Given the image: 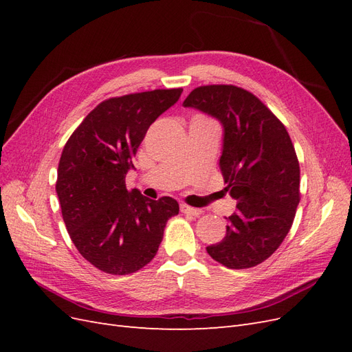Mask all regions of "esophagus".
I'll return each instance as SVG.
<instances>
[{"label": "esophagus", "mask_w": 352, "mask_h": 352, "mask_svg": "<svg viewBox=\"0 0 352 352\" xmlns=\"http://www.w3.org/2000/svg\"><path fill=\"white\" fill-rule=\"evenodd\" d=\"M180 211L185 212V214H190V216H199L202 212L199 208H194V207L186 206V204H180Z\"/></svg>", "instance_id": "obj_1"}]
</instances>
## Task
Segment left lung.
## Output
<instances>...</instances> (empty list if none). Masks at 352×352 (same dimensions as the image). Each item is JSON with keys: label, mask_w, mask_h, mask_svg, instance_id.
Instances as JSON below:
<instances>
[{"label": "left lung", "mask_w": 352, "mask_h": 352, "mask_svg": "<svg viewBox=\"0 0 352 352\" xmlns=\"http://www.w3.org/2000/svg\"><path fill=\"white\" fill-rule=\"evenodd\" d=\"M184 107L220 122V172L238 202L226 217V236L207 252L229 269L254 267L280 247L300 204V163L289 133L255 95L233 85L195 88Z\"/></svg>", "instance_id": "8db88e82"}]
</instances>
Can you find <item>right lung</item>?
<instances>
[{
    "label": "right lung",
    "mask_w": 352,
    "mask_h": 352,
    "mask_svg": "<svg viewBox=\"0 0 352 352\" xmlns=\"http://www.w3.org/2000/svg\"><path fill=\"white\" fill-rule=\"evenodd\" d=\"M177 89H155L98 104L69 138L56 190L70 239L85 260L110 274L135 273L150 263L177 201L126 189L132 158L158 116L175 105Z\"/></svg>",
    "instance_id": "1"
}]
</instances>
